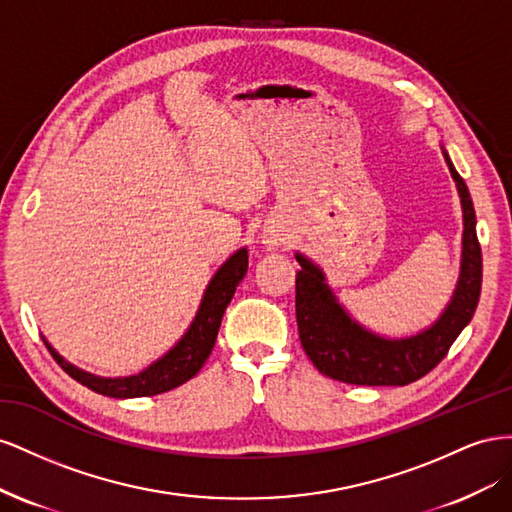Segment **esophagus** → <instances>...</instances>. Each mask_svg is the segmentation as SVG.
<instances>
[{"instance_id": "1", "label": "esophagus", "mask_w": 512, "mask_h": 512, "mask_svg": "<svg viewBox=\"0 0 512 512\" xmlns=\"http://www.w3.org/2000/svg\"><path fill=\"white\" fill-rule=\"evenodd\" d=\"M266 242H268V244H272V246H276V244H279V238H276V236H270Z\"/></svg>"}]
</instances>
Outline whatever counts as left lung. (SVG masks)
<instances>
[{"label": "left lung", "mask_w": 512, "mask_h": 512, "mask_svg": "<svg viewBox=\"0 0 512 512\" xmlns=\"http://www.w3.org/2000/svg\"><path fill=\"white\" fill-rule=\"evenodd\" d=\"M444 158L459 188L465 225L461 276L448 309L433 328L412 339H379L347 317L324 283V274L298 255L302 270L296 274V321L300 343L319 373L356 386H407L433 371L470 324L483 283V253L470 191L446 152Z\"/></svg>", "instance_id": "left-lung-1"}]
</instances>
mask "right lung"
Returning a JSON list of instances; mask_svg holds the SVG:
<instances>
[{
	"mask_svg": "<svg viewBox=\"0 0 512 512\" xmlns=\"http://www.w3.org/2000/svg\"><path fill=\"white\" fill-rule=\"evenodd\" d=\"M246 270L248 255L246 248H240V251L236 255H231L223 264V268L216 272L206 296H203L201 309L193 321V326L188 328L182 341L175 345L165 358H160L150 369H145L139 375L118 379L96 377L92 373H85L77 367H72V364L57 354L49 343L45 345L55 358V362L60 364L72 379H77L79 384L98 394H107V397L113 399L150 397V394H160L171 388H178L191 377H195L203 367V362L212 354V347L216 343V334L218 328H221L227 304L231 302L233 294H236V287L244 279Z\"/></svg>",
	"mask_w": 512,
	"mask_h": 512,
	"instance_id": "right-lung-1",
	"label": "right lung"
}]
</instances>
